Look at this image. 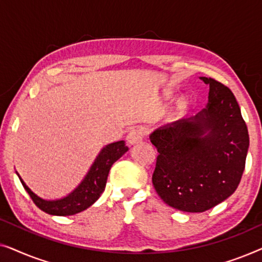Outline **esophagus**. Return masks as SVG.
<instances>
[{"mask_svg": "<svg viewBox=\"0 0 262 262\" xmlns=\"http://www.w3.org/2000/svg\"><path fill=\"white\" fill-rule=\"evenodd\" d=\"M143 136H144V134H143L142 128L134 127L128 131V134L126 136V141L128 144H136V143L142 142Z\"/></svg>", "mask_w": 262, "mask_h": 262, "instance_id": "esophagus-1", "label": "esophagus"}]
</instances>
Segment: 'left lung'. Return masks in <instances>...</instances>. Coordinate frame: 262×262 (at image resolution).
<instances>
[{
  "label": "left lung",
  "instance_id": "obj_1",
  "mask_svg": "<svg viewBox=\"0 0 262 262\" xmlns=\"http://www.w3.org/2000/svg\"><path fill=\"white\" fill-rule=\"evenodd\" d=\"M200 80L210 87L205 108L149 136L159 152L154 187L167 205L184 212H204L236 191L249 146L232 92L211 77Z\"/></svg>",
  "mask_w": 262,
  "mask_h": 262
}]
</instances>
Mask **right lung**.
<instances>
[{
    "instance_id": "1",
    "label": "right lung",
    "mask_w": 262,
    "mask_h": 262,
    "mask_svg": "<svg viewBox=\"0 0 262 262\" xmlns=\"http://www.w3.org/2000/svg\"><path fill=\"white\" fill-rule=\"evenodd\" d=\"M127 150L128 148L125 145L124 141L114 142L103 146L81 184L62 199L45 200L40 198L28 188V186L25 184L17 171L16 174L33 203L41 211L53 214V216H71V214H76L88 209L100 198L101 193L105 191L111 167Z\"/></svg>"
}]
</instances>
